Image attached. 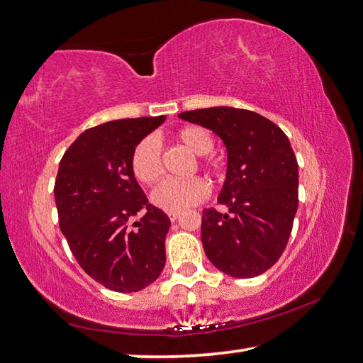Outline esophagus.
Instances as JSON below:
<instances>
[{"label":"esophagus","mask_w":363,"mask_h":363,"mask_svg":"<svg viewBox=\"0 0 363 363\" xmlns=\"http://www.w3.org/2000/svg\"><path fill=\"white\" fill-rule=\"evenodd\" d=\"M169 218H170V221H177L178 218H180V212H169Z\"/></svg>","instance_id":"34e87169"}]
</instances>
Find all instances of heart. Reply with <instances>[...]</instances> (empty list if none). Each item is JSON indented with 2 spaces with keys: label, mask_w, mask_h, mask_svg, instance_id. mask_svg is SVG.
Returning a JSON list of instances; mask_svg holds the SVG:
<instances>
[{
  "label": "heart",
  "mask_w": 363,
  "mask_h": 363,
  "mask_svg": "<svg viewBox=\"0 0 363 363\" xmlns=\"http://www.w3.org/2000/svg\"><path fill=\"white\" fill-rule=\"evenodd\" d=\"M175 143L193 152L204 156L213 148V140L206 129L199 125H183L174 133ZM212 167L211 162L204 164ZM133 177L143 185H155L162 175L161 148L152 137H146L135 145L130 156ZM208 194V185L199 177L177 182L165 180L151 193V202L165 212H182L204 201Z\"/></svg>",
  "instance_id": "obj_1"
}]
</instances>
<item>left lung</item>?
Instances as JSON below:
<instances>
[{
	"instance_id": "8db88e82",
	"label": "left lung",
	"mask_w": 363,
	"mask_h": 363,
	"mask_svg": "<svg viewBox=\"0 0 363 363\" xmlns=\"http://www.w3.org/2000/svg\"><path fill=\"white\" fill-rule=\"evenodd\" d=\"M178 118L213 130L226 146L218 202L228 213L202 212L207 258L231 277L263 274L281 258L298 208V162L287 135L272 121L242 108H202Z\"/></svg>"
}]
</instances>
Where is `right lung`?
Wrapping results in <instances>:
<instances>
[{
    "label": "right lung",
    "instance_id": "add662e5",
    "mask_svg": "<svg viewBox=\"0 0 363 363\" xmlns=\"http://www.w3.org/2000/svg\"><path fill=\"white\" fill-rule=\"evenodd\" d=\"M164 121L95 125L74 140L59 165L54 196L60 231L81 268L113 291L142 290L164 269L170 220L148 204L130 169L135 145Z\"/></svg>",
    "mask_w": 363,
    "mask_h": 363
}]
</instances>
